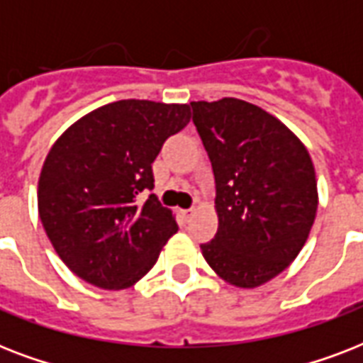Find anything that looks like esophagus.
<instances>
[{"instance_id": "1", "label": "esophagus", "mask_w": 363, "mask_h": 363, "mask_svg": "<svg viewBox=\"0 0 363 363\" xmlns=\"http://www.w3.org/2000/svg\"><path fill=\"white\" fill-rule=\"evenodd\" d=\"M192 215H194V209H182L181 211V216L182 218H184V220H190V218H192Z\"/></svg>"}]
</instances>
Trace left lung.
<instances>
[{"instance_id":"8db88e82","label":"left lung","mask_w":363,"mask_h":363,"mask_svg":"<svg viewBox=\"0 0 363 363\" xmlns=\"http://www.w3.org/2000/svg\"><path fill=\"white\" fill-rule=\"evenodd\" d=\"M190 107L216 186L218 230L203 258L230 284L259 286L309 238L318 207L311 156L281 121L242 99Z\"/></svg>"}]
</instances>
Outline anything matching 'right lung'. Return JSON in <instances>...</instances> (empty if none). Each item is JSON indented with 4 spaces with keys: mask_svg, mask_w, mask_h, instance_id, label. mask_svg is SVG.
Segmentation results:
<instances>
[{
    "mask_svg": "<svg viewBox=\"0 0 363 363\" xmlns=\"http://www.w3.org/2000/svg\"><path fill=\"white\" fill-rule=\"evenodd\" d=\"M190 122L188 105L121 99L88 113L50 148L39 216L54 250L82 281L128 288L179 230L154 194L152 162Z\"/></svg>",
    "mask_w": 363,
    "mask_h": 363,
    "instance_id": "obj_1",
    "label": "right lung"
}]
</instances>
